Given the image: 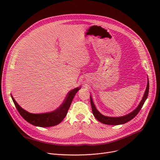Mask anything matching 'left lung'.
I'll list each match as a JSON object with an SVG mask.
<instances>
[{
    "label": "left lung",
    "mask_w": 160,
    "mask_h": 160,
    "mask_svg": "<svg viewBox=\"0 0 160 160\" xmlns=\"http://www.w3.org/2000/svg\"><path fill=\"white\" fill-rule=\"evenodd\" d=\"M148 90H149V81L148 78L147 80V85L146 88V90L145 91V93L143 97H142V100H141V102L138 106L134 110L133 112L131 113L124 115L121 117H108L105 116L102 114L100 113L96 108L95 104L93 101V99L91 98V96L90 95V102L91 105V108H92V112H93V115L95 116V118L100 122H102L105 124H110V125H119V124H122L124 123H127V122L131 121L133 118L135 117L140 110L141 109L142 105H143L144 102H145L146 99L147 98L148 94Z\"/></svg>",
    "instance_id": "1"
}]
</instances>
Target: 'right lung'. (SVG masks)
Returning a JSON list of instances; mask_svg holds the SVG:
<instances>
[{
  "label": "right lung",
  "instance_id": "1",
  "mask_svg": "<svg viewBox=\"0 0 160 160\" xmlns=\"http://www.w3.org/2000/svg\"><path fill=\"white\" fill-rule=\"evenodd\" d=\"M80 89V87L71 89L67 95L63 102L56 110L48 113H32L24 110L17 102L11 95L13 102L20 115L28 122L39 127H50L60 123L67 115L69 107L76 93Z\"/></svg>",
  "mask_w": 160,
  "mask_h": 160
}]
</instances>
